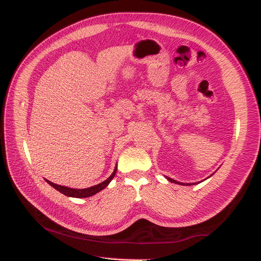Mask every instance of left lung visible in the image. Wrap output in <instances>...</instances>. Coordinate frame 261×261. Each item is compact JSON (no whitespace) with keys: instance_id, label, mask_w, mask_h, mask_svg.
Segmentation results:
<instances>
[{"instance_id":"left-lung-1","label":"left lung","mask_w":261,"mask_h":261,"mask_svg":"<svg viewBox=\"0 0 261 261\" xmlns=\"http://www.w3.org/2000/svg\"><path fill=\"white\" fill-rule=\"evenodd\" d=\"M170 181H172V183H175V184H181V185H185V184H183V183H179V181H176V180H174V179H172V178H170V177H167ZM196 184V183H195ZM186 185H191V184H186Z\"/></svg>"}]
</instances>
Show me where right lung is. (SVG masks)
Returning <instances> with one entry per match:
<instances>
[{"mask_svg":"<svg viewBox=\"0 0 261 261\" xmlns=\"http://www.w3.org/2000/svg\"><path fill=\"white\" fill-rule=\"evenodd\" d=\"M116 174V168L115 170L113 171V173L111 174V176H110L108 179H106L105 181H102V183L98 184V185H94V186H91L89 188H84V189H75V188H69V187H65V186H61V185H58V184H54L52 183V181L45 179L48 183L54 187L57 191H59L60 193L64 194L65 196H68V197H76V198H86V197H90L94 194L99 193L100 191H102V189L106 188L109 184L110 181L112 180V178L114 177V175Z\"/></svg>","mask_w":261,"mask_h":261,"instance_id":"right-lung-1","label":"right lung"}]
</instances>
